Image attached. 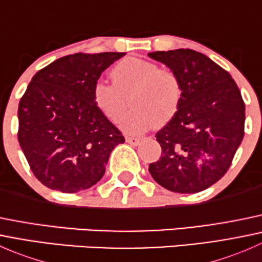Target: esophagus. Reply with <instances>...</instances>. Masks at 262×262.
<instances>
[{
  "instance_id": "esophagus-1",
  "label": "esophagus",
  "mask_w": 262,
  "mask_h": 262,
  "mask_svg": "<svg viewBox=\"0 0 262 262\" xmlns=\"http://www.w3.org/2000/svg\"><path fill=\"white\" fill-rule=\"evenodd\" d=\"M125 141H126V143L132 144V146H138V144L141 143V139L134 138V137H126Z\"/></svg>"
}]
</instances>
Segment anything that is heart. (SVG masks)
<instances>
[{
  "mask_svg": "<svg viewBox=\"0 0 262 262\" xmlns=\"http://www.w3.org/2000/svg\"><path fill=\"white\" fill-rule=\"evenodd\" d=\"M113 83L95 82L92 97L97 109L109 120H116L128 106L133 109L119 120L129 134H141L162 126L178 113L182 97V84L178 73L150 60L126 57L112 70Z\"/></svg>",
  "mask_w": 262,
  "mask_h": 262,
  "instance_id": "1",
  "label": "heart"
}]
</instances>
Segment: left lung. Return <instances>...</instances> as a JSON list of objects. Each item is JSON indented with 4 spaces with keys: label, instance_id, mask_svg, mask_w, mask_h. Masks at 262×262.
<instances>
[{
    "label": "left lung",
    "instance_id": "left-lung-1",
    "mask_svg": "<svg viewBox=\"0 0 262 262\" xmlns=\"http://www.w3.org/2000/svg\"><path fill=\"white\" fill-rule=\"evenodd\" d=\"M148 55L178 73L182 84L178 113L156 134L160 160L148 170L170 191L199 192L223 178L244 139V99L231 75L202 53L176 49Z\"/></svg>",
    "mask_w": 262,
    "mask_h": 262
}]
</instances>
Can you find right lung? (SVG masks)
<instances>
[{
	"label": "right lung",
	"instance_id": "1",
	"mask_svg": "<svg viewBox=\"0 0 262 262\" xmlns=\"http://www.w3.org/2000/svg\"><path fill=\"white\" fill-rule=\"evenodd\" d=\"M125 53L66 55L35 73L18 104L17 138L43 185L77 192L101 180L123 134L96 107L92 87Z\"/></svg>",
	"mask_w": 262,
	"mask_h": 262
}]
</instances>
